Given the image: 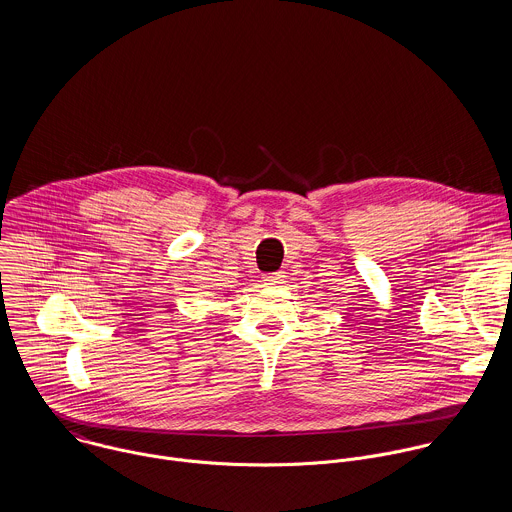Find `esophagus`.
<instances>
[{
  "instance_id": "1",
  "label": "esophagus",
  "mask_w": 512,
  "mask_h": 512,
  "mask_svg": "<svg viewBox=\"0 0 512 512\" xmlns=\"http://www.w3.org/2000/svg\"><path fill=\"white\" fill-rule=\"evenodd\" d=\"M284 278H286L284 272H274V274H266V276H264V282H266L268 286H276V284H280Z\"/></svg>"
}]
</instances>
